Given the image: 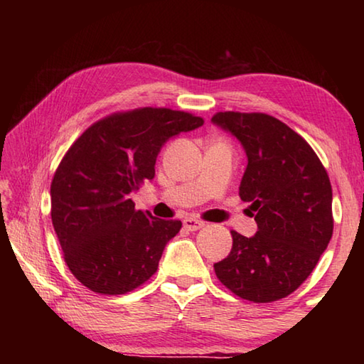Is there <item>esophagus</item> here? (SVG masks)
Returning <instances> with one entry per match:
<instances>
[{
  "label": "esophagus",
  "mask_w": 364,
  "mask_h": 364,
  "mask_svg": "<svg viewBox=\"0 0 364 364\" xmlns=\"http://www.w3.org/2000/svg\"><path fill=\"white\" fill-rule=\"evenodd\" d=\"M183 225H184V228H186L188 231H197V230H200L202 226H204V223H202V221L196 220V218H184L183 220Z\"/></svg>",
  "instance_id": "1"
}]
</instances>
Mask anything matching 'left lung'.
I'll list each match as a JSON object with an SVG mask.
<instances>
[{
  "label": "left lung",
  "mask_w": 364,
  "mask_h": 364,
  "mask_svg": "<svg viewBox=\"0 0 364 364\" xmlns=\"http://www.w3.org/2000/svg\"><path fill=\"white\" fill-rule=\"evenodd\" d=\"M212 123L244 147L239 196L257 221L252 237L231 231L232 249L213 264L215 273L241 299H284L310 276L332 237L329 176L310 144L274 117L218 112Z\"/></svg>",
  "instance_id": "1"
}]
</instances>
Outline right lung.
I'll return each mask as SVG.
<instances>
[{
    "instance_id": "add662e5",
    "label": "right lung",
    "mask_w": 364,
    "mask_h": 364,
    "mask_svg": "<svg viewBox=\"0 0 364 364\" xmlns=\"http://www.w3.org/2000/svg\"><path fill=\"white\" fill-rule=\"evenodd\" d=\"M204 125L200 117L143 107L91 125L60 160L51 218L72 274L104 295L127 294L156 273L181 221L134 210L132 194L156 176L162 146Z\"/></svg>"
}]
</instances>
